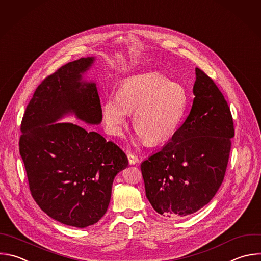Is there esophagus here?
Instances as JSON below:
<instances>
[{"mask_svg": "<svg viewBox=\"0 0 261 261\" xmlns=\"http://www.w3.org/2000/svg\"><path fill=\"white\" fill-rule=\"evenodd\" d=\"M127 156H128V160H129V164H130V165H135V164H137V163L139 162L138 156H137L136 154L132 153V152H128V153H127Z\"/></svg>", "mask_w": 261, "mask_h": 261, "instance_id": "34e87169", "label": "esophagus"}]
</instances>
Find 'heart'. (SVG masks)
Segmentation results:
<instances>
[{
	"label": "heart",
	"instance_id": "heart-1",
	"mask_svg": "<svg viewBox=\"0 0 261 261\" xmlns=\"http://www.w3.org/2000/svg\"><path fill=\"white\" fill-rule=\"evenodd\" d=\"M189 103L187 90L158 72L127 79L118 94L109 95L102 106L108 131L121 135L128 113H134L133 126L140 139L149 144L161 143L178 129Z\"/></svg>",
	"mask_w": 261,
	"mask_h": 261
}]
</instances>
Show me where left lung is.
<instances>
[{
	"mask_svg": "<svg viewBox=\"0 0 261 261\" xmlns=\"http://www.w3.org/2000/svg\"><path fill=\"white\" fill-rule=\"evenodd\" d=\"M195 98L184 124L141 163L145 195L162 216L182 218L207 205L220 188L234 136L224 96L196 67Z\"/></svg>",
	"mask_w": 261,
	"mask_h": 261,
	"instance_id": "obj_1",
	"label": "left lung"
}]
</instances>
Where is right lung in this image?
<instances>
[{"mask_svg":"<svg viewBox=\"0 0 261 261\" xmlns=\"http://www.w3.org/2000/svg\"><path fill=\"white\" fill-rule=\"evenodd\" d=\"M94 57L66 63L36 89L21 122L19 152L31 194L51 218L70 226L96 223L107 212L125 152L99 133L71 123L66 114L98 125L102 111L96 84L83 80Z\"/></svg>","mask_w":261,"mask_h":261,"instance_id":"add662e5","label":"right lung"}]
</instances>
